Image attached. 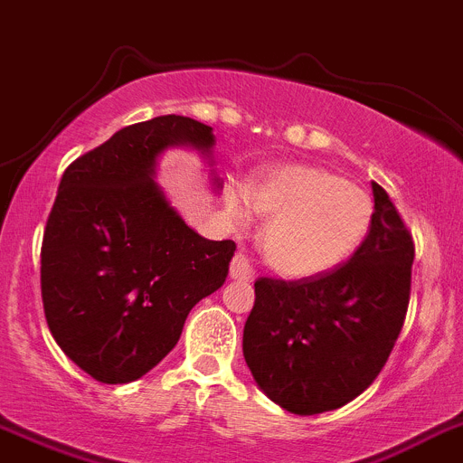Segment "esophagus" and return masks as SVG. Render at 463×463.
Listing matches in <instances>:
<instances>
[{
	"label": "esophagus",
	"mask_w": 463,
	"mask_h": 463,
	"mask_svg": "<svg viewBox=\"0 0 463 463\" xmlns=\"http://www.w3.org/2000/svg\"><path fill=\"white\" fill-rule=\"evenodd\" d=\"M253 276H256V271H253L249 258H246L244 253H237L231 262V279L240 280V283H246V280H253Z\"/></svg>",
	"instance_id": "1"
}]
</instances>
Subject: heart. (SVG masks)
<instances>
[{
	"instance_id": "obj_1",
	"label": "heart",
	"mask_w": 463,
	"mask_h": 463,
	"mask_svg": "<svg viewBox=\"0 0 463 463\" xmlns=\"http://www.w3.org/2000/svg\"><path fill=\"white\" fill-rule=\"evenodd\" d=\"M250 201L228 192L226 214L246 223L267 219L260 235L265 260L279 274L308 279L334 269L361 244L373 222V198L358 184L317 166H285L249 184Z\"/></svg>"
}]
</instances>
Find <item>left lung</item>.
I'll return each instance as SVG.
<instances>
[{"instance_id": "left-lung-1", "label": "left lung", "mask_w": 463, "mask_h": 463, "mask_svg": "<svg viewBox=\"0 0 463 463\" xmlns=\"http://www.w3.org/2000/svg\"><path fill=\"white\" fill-rule=\"evenodd\" d=\"M374 212L347 262L299 280H256L244 324L246 365L260 391L297 416L361 395L391 356L411 295L413 237L373 183Z\"/></svg>"}]
</instances>
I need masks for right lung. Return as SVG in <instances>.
<instances>
[{
	"label": "right lung",
	"instance_id": "1",
	"mask_svg": "<svg viewBox=\"0 0 463 463\" xmlns=\"http://www.w3.org/2000/svg\"><path fill=\"white\" fill-rule=\"evenodd\" d=\"M178 144L210 155L214 134L175 114L128 125L59 183L41 246L43 308L56 345L95 382L144 377L228 276L235 241L192 231L153 180L159 153Z\"/></svg>",
	"mask_w": 463,
	"mask_h": 463
}]
</instances>
